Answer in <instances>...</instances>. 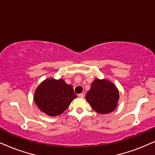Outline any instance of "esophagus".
<instances>
[{"mask_svg":"<svg viewBox=\"0 0 155 155\" xmlns=\"http://www.w3.org/2000/svg\"><path fill=\"white\" fill-rule=\"evenodd\" d=\"M78 96H79V97H80V98H84V94L81 93V94H79Z\"/></svg>","mask_w":155,"mask_h":155,"instance_id":"esophagus-1","label":"esophagus"}]
</instances>
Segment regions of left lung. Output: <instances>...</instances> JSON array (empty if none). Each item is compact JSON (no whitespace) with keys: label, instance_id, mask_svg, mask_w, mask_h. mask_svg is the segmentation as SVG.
<instances>
[{"label":"left lung","instance_id":"obj_1","mask_svg":"<svg viewBox=\"0 0 155 155\" xmlns=\"http://www.w3.org/2000/svg\"><path fill=\"white\" fill-rule=\"evenodd\" d=\"M119 98V90L111 81L96 79L86 95V99L92 109L99 114H105L116 109Z\"/></svg>","mask_w":155,"mask_h":155}]
</instances>
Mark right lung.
<instances>
[{
	"mask_svg": "<svg viewBox=\"0 0 155 155\" xmlns=\"http://www.w3.org/2000/svg\"><path fill=\"white\" fill-rule=\"evenodd\" d=\"M76 97L72 86L64 80L47 79L37 87L34 101L41 111L55 117L62 114Z\"/></svg>",
	"mask_w": 155,
	"mask_h": 155,
	"instance_id": "obj_1",
	"label": "right lung"
}]
</instances>
